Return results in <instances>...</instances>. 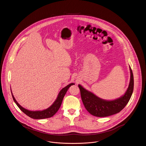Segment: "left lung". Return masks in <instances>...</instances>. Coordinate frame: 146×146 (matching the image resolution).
<instances>
[{"mask_svg":"<svg viewBox=\"0 0 146 146\" xmlns=\"http://www.w3.org/2000/svg\"><path fill=\"white\" fill-rule=\"evenodd\" d=\"M129 70L130 79L128 88L125 94L114 100L102 99L83 88L81 85H78L82 103L90 113L99 117L109 116L119 112L126 106L131 97L134 90V76L130 66Z\"/></svg>","mask_w":146,"mask_h":146,"instance_id":"left-lung-1","label":"left lung"}]
</instances>
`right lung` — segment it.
I'll return each instance as SVG.
<instances>
[{"label":"right lung","mask_w":146,"mask_h":146,"mask_svg":"<svg viewBox=\"0 0 146 146\" xmlns=\"http://www.w3.org/2000/svg\"><path fill=\"white\" fill-rule=\"evenodd\" d=\"M74 84H75L74 83H70L69 85H67L66 87L63 88L58 93L56 99L54 101L52 105L46 109L41 110H41L31 111L24 108L23 107H22L21 105H19V104H18V103L15 98L13 94L12 93L11 89V91L12 96L15 103L16 104V105H17L18 107L21 109V111H23L25 114H26L27 116L33 119H44L47 118H50L51 117L53 116L57 112L60 107L61 106L62 100L64 99V95L66 94L67 90L72 85H73Z\"/></svg>","instance_id":"obj_1"}]
</instances>
